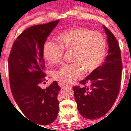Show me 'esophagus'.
<instances>
[{"instance_id": "esophagus-1", "label": "esophagus", "mask_w": 131, "mask_h": 131, "mask_svg": "<svg viewBox=\"0 0 131 131\" xmlns=\"http://www.w3.org/2000/svg\"><path fill=\"white\" fill-rule=\"evenodd\" d=\"M59 85L60 87H63V86H66V85L65 84H62V83H59Z\"/></svg>"}]
</instances>
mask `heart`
<instances>
[{
	"label": "heart",
	"instance_id": "obj_1",
	"mask_svg": "<svg viewBox=\"0 0 131 131\" xmlns=\"http://www.w3.org/2000/svg\"><path fill=\"white\" fill-rule=\"evenodd\" d=\"M59 45L47 41L43 46L44 58L49 64L61 59L63 50L71 51L74 63L61 66L52 72L56 81L63 84L75 82L82 74L95 71L103 63L107 44L103 35L83 27H73L63 31L57 37Z\"/></svg>",
	"mask_w": 131,
	"mask_h": 131
}]
</instances>
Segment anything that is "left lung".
I'll return each mask as SVG.
<instances>
[{
	"label": "left lung",
	"instance_id": "8db88e82",
	"mask_svg": "<svg viewBox=\"0 0 131 131\" xmlns=\"http://www.w3.org/2000/svg\"><path fill=\"white\" fill-rule=\"evenodd\" d=\"M103 28L109 46L108 55L100 68L80 82L83 86L73 87L78 111L88 119H99L108 112L121 86V50L115 36L105 26Z\"/></svg>",
	"mask_w": 131,
	"mask_h": 131
}]
</instances>
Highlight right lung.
<instances>
[{"label": "right lung", "mask_w": 131, "mask_h": 131, "mask_svg": "<svg viewBox=\"0 0 131 131\" xmlns=\"http://www.w3.org/2000/svg\"><path fill=\"white\" fill-rule=\"evenodd\" d=\"M59 22L26 28L15 41L8 59L10 88L17 105L27 119L42 126L54 122L59 110L57 82L46 89L39 86L46 76L44 44Z\"/></svg>", "instance_id": "add662e5"}]
</instances>
